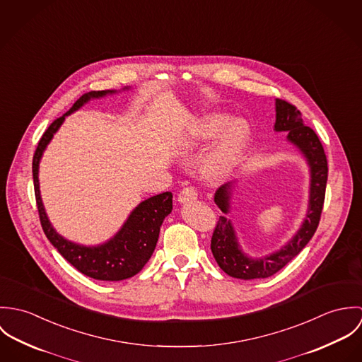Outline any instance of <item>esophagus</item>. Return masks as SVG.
I'll list each match as a JSON object with an SVG mask.
<instances>
[{
	"label": "esophagus",
	"instance_id": "1",
	"mask_svg": "<svg viewBox=\"0 0 362 362\" xmlns=\"http://www.w3.org/2000/svg\"><path fill=\"white\" fill-rule=\"evenodd\" d=\"M195 199H198V192H197V189H195L194 187H185V188H182L181 192H180V195H178V201H180L181 204L192 202V201H195Z\"/></svg>",
	"mask_w": 362,
	"mask_h": 362
}]
</instances>
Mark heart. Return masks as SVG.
<instances>
[{"mask_svg": "<svg viewBox=\"0 0 362 362\" xmlns=\"http://www.w3.org/2000/svg\"><path fill=\"white\" fill-rule=\"evenodd\" d=\"M214 142L209 155L204 160L202 170L210 178L227 175L240 161L248 138V125L243 119L230 122V117L224 114H211L198 122L191 132L189 144Z\"/></svg>", "mask_w": 362, "mask_h": 362, "instance_id": "1", "label": "heart"}]
</instances>
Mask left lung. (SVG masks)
I'll return each mask as SVG.
<instances>
[{
	"mask_svg": "<svg viewBox=\"0 0 362 362\" xmlns=\"http://www.w3.org/2000/svg\"><path fill=\"white\" fill-rule=\"evenodd\" d=\"M274 129L288 131V141L298 146L308 158L310 167V210L297 235L279 252L262 259L247 258L241 252L230 220L220 216L213 230L210 250L221 270L231 277L251 280L273 276L305 248L319 226L327 182V158L323 146L315 131L304 125L301 111L297 110L294 104L283 99H276ZM230 189L228 184L223 185L214 195L216 205L224 213H227L230 207Z\"/></svg>",
	"mask_w": 362,
	"mask_h": 362,
	"instance_id": "1",
	"label": "left lung"
}]
</instances>
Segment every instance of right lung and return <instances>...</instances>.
<instances>
[{"label":"right lung","instance_id":"add662e5","mask_svg":"<svg viewBox=\"0 0 362 362\" xmlns=\"http://www.w3.org/2000/svg\"><path fill=\"white\" fill-rule=\"evenodd\" d=\"M114 90H93L82 95L69 111L62 117L54 119L52 125L46 129L43 136L39 141L36 152L33 155V184H35V197L39 210L40 223L46 237L57 251L66 259L75 269L81 273L105 281H117L135 276L142 270L146 262L151 259L155 251L160 226L167 214L173 209V194L163 192L160 195L152 197L144 201L128 217L124 227L118 234L99 247H82L74 243L64 240L52 228L45 207L42 204L40 191H39V161L46 149L47 144L52 141V135L57 132L62 121L68 114L78 110L83 103L92 98H102Z\"/></svg>","mask_w":362,"mask_h":362}]
</instances>
